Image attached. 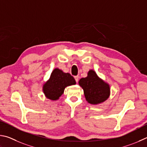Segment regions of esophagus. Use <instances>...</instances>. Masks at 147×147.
<instances>
[{"mask_svg": "<svg viewBox=\"0 0 147 147\" xmlns=\"http://www.w3.org/2000/svg\"><path fill=\"white\" fill-rule=\"evenodd\" d=\"M74 78H75V80L76 81V83H78L79 81V76H74Z\"/></svg>", "mask_w": 147, "mask_h": 147, "instance_id": "esophagus-1", "label": "esophagus"}]
</instances>
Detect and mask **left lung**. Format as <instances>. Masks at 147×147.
<instances>
[{"instance_id": "1", "label": "left lung", "mask_w": 147, "mask_h": 147, "mask_svg": "<svg viewBox=\"0 0 147 147\" xmlns=\"http://www.w3.org/2000/svg\"><path fill=\"white\" fill-rule=\"evenodd\" d=\"M79 84L83 89L84 97L90 104L99 105L110 97V85L99 78L93 69L88 71L87 77L79 80Z\"/></svg>"}]
</instances>
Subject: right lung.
Returning <instances> with one entry per match:
<instances>
[{
    "mask_svg": "<svg viewBox=\"0 0 147 147\" xmlns=\"http://www.w3.org/2000/svg\"><path fill=\"white\" fill-rule=\"evenodd\" d=\"M76 84L73 76L57 68L53 69L50 78L43 84L42 91L46 98L57 101L64 93L66 87Z\"/></svg>",
    "mask_w": 147,
    "mask_h": 147,
    "instance_id": "right-lung-1",
    "label": "right lung"
}]
</instances>
